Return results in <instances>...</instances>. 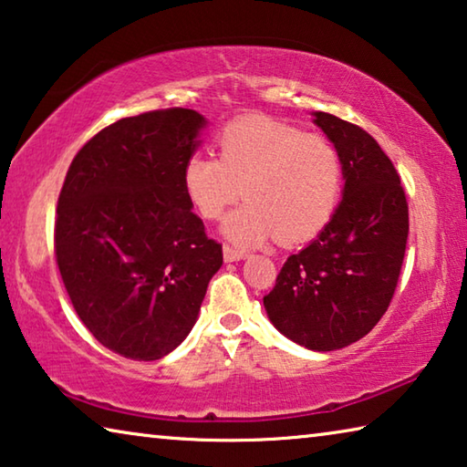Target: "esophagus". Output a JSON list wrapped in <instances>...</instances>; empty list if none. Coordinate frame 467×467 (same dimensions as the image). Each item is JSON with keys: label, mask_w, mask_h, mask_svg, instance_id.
Segmentation results:
<instances>
[{"label": "esophagus", "mask_w": 467, "mask_h": 467, "mask_svg": "<svg viewBox=\"0 0 467 467\" xmlns=\"http://www.w3.org/2000/svg\"><path fill=\"white\" fill-rule=\"evenodd\" d=\"M247 257V253L244 251H239V249H234V247H231V244H224V262H241V259H244Z\"/></svg>", "instance_id": "esophagus-1"}]
</instances>
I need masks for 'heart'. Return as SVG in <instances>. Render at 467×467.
Returning a JSON list of instances; mask_svg holds the SVG:
<instances>
[{"mask_svg":"<svg viewBox=\"0 0 467 467\" xmlns=\"http://www.w3.org/2000/svg\"><path fill=\"white\" fill-rule=\"evenodd\" d=\"M342 185V156L326 133L272 119L226 125L216 158L193 154L183 167L187 200L205 220H218L241 193L247 197L223 226L239 247L270 236L284 244L315 239L334 218Z\"/></svg>","mask_w":467,"mask_h":467,"instance_id":"heart-1","label":"heart"}]
</instances>
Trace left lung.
Masks as SVG:
<instances>
[{"label": "left lung", "mask_w": 467, "mask_h": 467, "mask_svg": "<svg viewBox=\"0 0 467 467\" xmlns=\"http://www.w3.org/2000/svg\"><path fill=\"white\" fill-rule=\"evenodd\" d=\"M344 164V200L309 247L290 255L264 296L267 317L292 342L329 352L373 329L398 286L408 202L377 140L354 123L315 113Z\"/></svg>", "instance_id": "obj_1"}]
</instances>
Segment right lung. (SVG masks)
<instances>
[{
    "label": "right lung",
    "instance_id": "right-lung-1",
    "mask_svg": "<svg viewBox=\"0 0 467 467\" xmlns=\"http://www.w3.org/2000/svg\"><path fill=\"white\" fill-rule=\"evenodd\" d=\"M205 119L192 109L125 117L86 141L69 164L55 218V259L78 317L131 360L183 342L220 265L183 189Z\"/></svg>",
    "mask_w": 467,
    "mask_h": 467
}]
</instances>
